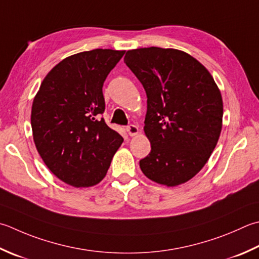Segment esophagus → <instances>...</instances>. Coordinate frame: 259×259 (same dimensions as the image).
<instances>
[{
    "label": "esophagus",
    "instance_id": "1",
    "mask_svg": "<svg viewBox=\"0 0 259 259\" xmlns=\"http://www.w3.org/2000/svg\"><path fill=\"white\" fill-rule=\"evenodd\" d=\"M126 133H128L129 136H131V137L137 136L139 134V128L136 124H130L126 126Z\"/></svg>",
    "mask_w": 259,
    "mask_h": 259
}]
</instances>
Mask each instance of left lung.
<instances>
[{"mask_svg":"<svg viewBox=\"0 0 259 259\" xmlns=\"http://www.w3.org/2000/svg\"><path fill=\"white\" fill-rule=\"evenodd\" d=\"M124 63L147 94L144 130L151 150L140 168L158 184H183L203 168L219 140L220 90L209 70L182 50L133 49Z\"/></svg>","mask_w":259,"mask_h":259,"instance_id":"obj_1","label":"left lung"}]
</instances>
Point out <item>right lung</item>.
Returning <instances> with one entry per match:
<instances>
[{
  "label": "right lung",
  "mask_w": 259,
  "mask_h": 259,
  "mask_svg": "<svg viewBox=\"0 0 259 259\" xmlns=\"http://www.w3.org/2000/svg\"><path fill=\"white\" fill-rule=\"evenodd\" d=\"M124 50L69 56L46 75L31 108L33 141L60 181L90 187L102 181L123 138L103 119V83Z\"/></svg>",
  "instance_id": "obj_1"
}]
</instances>
